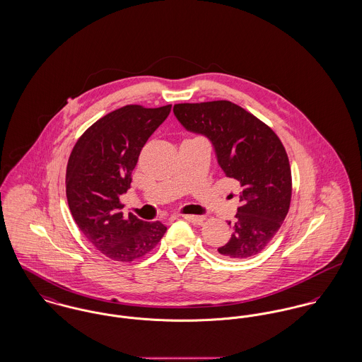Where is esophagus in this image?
Here are the masks:
<instances>
[{
	"label": "esophagus",
	"mask_w": 362,
	"mask_h": 362,
	"mask_svg": "<svg viewBox=\"0 0 362 362\" xmlns=\"http://www.w3.org/2000/svg\"><path fill=\"white\" fill-rule=\"evenodd\" d=\"M182 216L186 221L194 223V224H201V223L204 222V219H205V216H202V215H182Z\"/></svg>",
	"instance_id": "obj_1"
}]
</instances>
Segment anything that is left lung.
Returning a JSON list of instances; mask_svg holds the SVG:
<instances>
[{"label": "left lung", "mask_w": 362, "mask_h": 362, "mask_svg": "<svg viewBox=\"0 0 362 362\" xmlns=\"http://www.w3.org/2000/svg\"><path fill=\"white\" fill-rule=\"evenodd\" d=\"M173 112L190 132L212 141L218 163L243 187L230 241L218 252L234 259L260 253L279 231L292 197L288 154L276 132L228 100L179 103Z\"/></svg>", "instance_id": "8db88e82"}]
</instances>
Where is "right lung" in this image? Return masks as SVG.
I'll return each instance as SVG.
<instances>
[{
    "instance_id": "right-lung-1",
    "label": "right lung",
    "mask_w": 362,
    "mask_h": 362,
    "mask_svg": "<svg viewBox=\"0 0 362 362\" xmlns=\"http://www.w3.org/2000/svg\"><path fill=\"white\" fill-rule=\"evenodd\" d=\"M170 107L128 105L109 112L83 132L69 157L66 197L73 219L85 238L115 262L131 263L146 256L167 231L158 221L125 216L119 195L131 187L141 147Z\"/></svg>"
}]
</instances>
